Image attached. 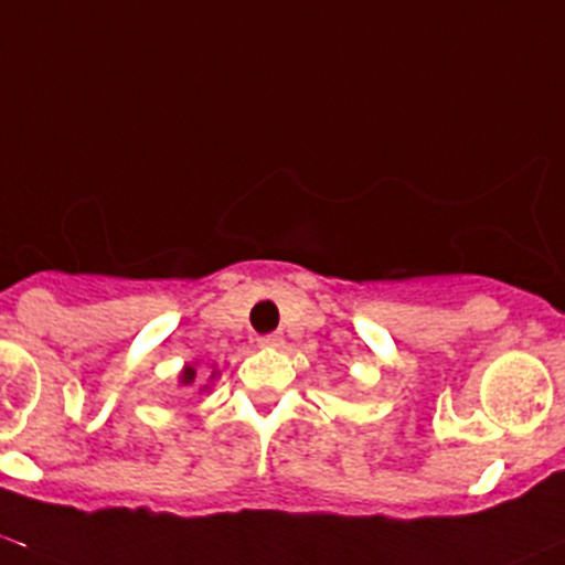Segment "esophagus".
I'll return each mask as SVG.
<instances>
[{"label": "esophagus", "mask_w": 565, "mask_h": 565, "mask_svg": "<svg viewBox=\"0 0 565 565\" xmlns=\"http://www.w3.org/2000/svg\"><path fill=\"white\" fill-rule=\"evenodd\" d=\"M259 345H263V349H281V345H284V334L281 332L263 334V338H259Z\"/></svg>", "instance_id": "esophagus-1"}]
</instances>
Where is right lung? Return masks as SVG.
<instances>
[{"instance_id": "1", "label": "right lung", "mask_w": 565, "mask_h": 565, "mask_svg": "<svg viewBox=\"0 0 565 565\" xmlns=\"http://www.w3.org/2000/svg\"><path fill=\"white\" fill-rule=\"evenodd\" d=\"M216 373H212V377H214ZM195 381H198V373H195V367H192V364H188V367L182 370V373H179V386H195ZM206 388V386H203Z\"/></svg>"}]
</instances>
